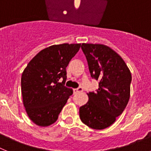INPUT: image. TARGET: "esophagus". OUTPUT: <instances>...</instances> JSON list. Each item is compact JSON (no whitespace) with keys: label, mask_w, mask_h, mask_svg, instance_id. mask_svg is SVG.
<instances>
[{"label":"esophagus","mask_w":151,"mask_h":151,"mask_svg":"<svg viewBox=\"0 0 151 151\" xmlns=\"http://www.w3.org/2000/svg\"><path fill=\"white\" fill-rule=\"evenodd\" d=\"M82 91H83V88H82V87H78V88L73 89V93H74V94H77L78 92H82Z\"/></svg>","instance_id":"34e87169"}]
</instances>
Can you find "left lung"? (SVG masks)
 Segmentation results:
<instances>
[{
	"label": "left lung",
	"instance_id": "left-lung-1",
	"mask_svg": "<svg viewBox=\"0 0 151 151\" xmlns=\"http://www.w3.org/2000/svg\"><path fill=\"white\" fill-rule=\"evenodd\" d=\"M91 76L99 81L97 92L88 93V101L79 108L82 122L93 129L109 127L122 114L130 97L132 75L122 57L110 47L82 43Z\"/></svg>",
	"mask_w": 151,
	"mask_h": 151
}]
</instances>
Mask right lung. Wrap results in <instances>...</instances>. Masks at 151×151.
Wrapping results in <instances>:
<instances>
[{
  "instance_id": "1",
  "label": "right lung",
  "mask_w": 151,
  "mask_h": 151,
  "mask_svg": "<svg viewBox=\"0 0 151 151\" xmlns=\"http://www.w3.org/2000/svg\"><path fill=\"white\" fill-rule=\"evenodd\" d=\"M81 44L54 45L36 54L22 72L21 91L28 116L41 127L54 123L73 89L66 87V68ZM60 78L64 79L59 83Z\"/></svg>"
}]
</instances>
